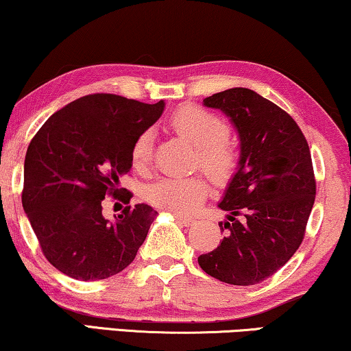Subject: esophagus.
<instances>
[{"instance_id":"1","label":"esophagus","mask_w":351,"mask_h":351,"mask_svg":"<svg viewBox=\"0 0 351 351\" xmlns=\"http://www.w3.org/2000/svg\"><path fill=\"white\" fill-rule=\"evenodd\" d=\"M173 218H175L176 223H180V224L186 226V227H189V226L195 223V221L192 218H187V216H181V215H173Z\"/></svg>"}]
</instances>
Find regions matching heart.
I'll return each instance as SVG.
<instances>
[{"label":"heart","instance_id":"heart-1","mask_svg":"<svg viewBox=\"0 0 351 351\" xmlns=\"http://www.w3.org/2000/svg\"><path fill=\"white\" fill-rule=\"evenodd\" d=\"M178 135L197 146L195 165L202 167L213 181H227L240 160L239 147L229 136L226 121L205 108L187 105L171 117ZM154 152V132H141L132 146V164L138 171L149 169ZM208 186L202 176H167L147 187V200L152 205L176 215L192 213L205 200Z\"/></svg>","mask_w":351,"mask_h":351}]
</instances>
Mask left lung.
<instances>
[{"instance_id":"left-lung-1","label":"left lung","mask_w":351,"mask_h":351,"mask_svg":"<svg viewBox=\"0 0 351 351\" xmlns=\"http://www.w3.org/2000/svg\"><path fill=\"white\" fill-rule=\"evenodd\" d=\"M204 105L230 119L240 160L218 204L227 211L224 239L199 265L224 283H261L302 243L317 194L307 140L288 112L250 88L215 93Z\"/></svg>"}]
</instances>
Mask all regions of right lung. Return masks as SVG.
<instances>
[{
	"instance_id": "1",
	"label": "right lung",
	"mask_w": 351,
	"mask_h": 351,
	"mask_svg": "<svg viewBox=\"0 0 351 351\" xmlns=\"http://www.w3.org/2000/svg\"><path fill=\"white\" fill-rule=\"evenodd\" d=\"M112 93H93L57 111L29 143L22 205L46 259L75 280H105L135 259L157 211L146 204L103 218L101 202L128 204L121 178L132 169V146L164 112Z\"/></svg>"
}]
</instances>
